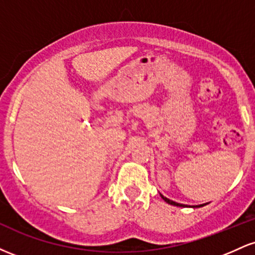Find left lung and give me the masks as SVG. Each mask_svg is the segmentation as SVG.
<instances>
[{
	"instance_id": "1",
	"label": "left lung",
	"mask_w": 255,
	"mask_h": 255,
	"mask_svg": "<svg viewBox=\"0 0 255 255\" xmlns=\"http://www.w3.org/2000/svg\"><path fill=\"white\" fill-rule=\"evenodd\" d=\"M159 194H160V193H159ZM160 197H162V199H163V200L165 201V203L170 204V205H172V206H180V207H193V209H195V207H201V206H205V205H207V203H206V204H201V205H194V206H188V205H183V204L176 203V201H172V200H170V199H168L166 197H164V195H163V194H160Z\"/></svg>"
}]
</instances>
